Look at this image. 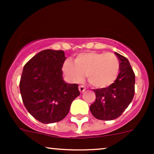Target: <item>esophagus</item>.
Here are the masks:
<instances>
[{
    "instance_id": "34e87169",
    "label": "esophagus",
    "mask_w": 154,
    "mask_h": 154,
    "mask_svg": "<svg viewBox=\"0 0 154 154\" xmlns=\"http://www.w3.org/2000/svg\"><path fill=\"white\" fill-rule=\"evenodd\" d=\"M85 90H86V88H85L83 85L79 86V92H80L81 93H82L83 92H85Z\"/></svg>"
}]
</instances>
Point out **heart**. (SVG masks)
Wrapping results in <instances>:
<instances>
[{
  "mask_svg": "<svg viewBox=\"0 0 154 154\" xmlns=\"http://www.w3.org/2000/svg\"><path fill=\"white\" fill-rule=\"evenodd\" d=\"M74 63L66 61L63 65V72L68 79L79 82L86 75L88 82L96 88L111 86L119 74V61L111 53H82L76 56Z\"/></svg>",
  "mask_w": 154,
  "mask_h": 154,
  "instance_id": "obj_1",
  "label": "heart"
}]
</instances>
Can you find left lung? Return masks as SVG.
Masks as SVG:
<instances>
[{
  "label": "left lung",
  "instance_id": "left-lung-1",
  "mask_svg": "<svg viewBox=\"0 0 154 154\" xmlns=\"http://www.w3.org/2000/svg\"><path fill=\"white\" fill-rule=\"evenodd\" d=\"M120 63L119 74L109 87L93 90L95 100L90 106L93 116L100 120L115 119L131 103L135 94V76L128 59L118 53Z\"/></svg>",
  "mask_w": 154,
  "mask_h": 154
}]
</instances>
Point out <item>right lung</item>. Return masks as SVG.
<instances>
[{
  "instance_id": "obj_1",
  "label": "right lung",
  "mask_w": 154,
  "mask_h": 154,
  "mask_svg": "<svg viewBox=\"0 0 154 154\" xmlns=\"http://www.w3.org/2000/svg\"><path fill=\"white\" fill-rule=\"evenodd\" d=\"M66 59L63 51H40L26 63L19 89L26 110L43 124L61 121L68 114L80 93L77 84L63 80L61 70Z\"/></svg>"
}]
</instances>
